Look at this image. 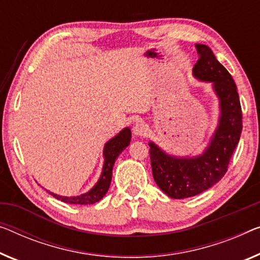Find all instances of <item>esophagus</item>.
<instances>
[{
    "mask_svg": "<svg viewBox=\"0 0 260 260\" xmlns=\"http://www.w3.org/2000/svg\"><path fill=\"white\" fill-rule=\"evenodd\" d=\"M147 131H148V126L145 121H137L133 126V133L138 137H143V135L147 134Z\"/></svg>",
    "mask_w": 260,
    "mask_h": 260,
    "instance_id": "34e87169",
    "label": "esophagus"
}]
</instances>
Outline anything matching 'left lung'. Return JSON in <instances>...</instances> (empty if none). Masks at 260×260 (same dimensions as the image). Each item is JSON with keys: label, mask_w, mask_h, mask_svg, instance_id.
<instances>
[{"label": "left lung", "mask_w": 260, "mask_h": 260, "mask_svg": "<svg viewBox=\"0 0 260 260\" xmlns=\"http://www.w3.org/2000/svg\"><path fill=\"white\" fill-rule=\"evenodd\" d=\"M196 49L199 60L192 72L199 79L214 83L222 111L218 128L208 149L199 157H172L149 143L155 182L169 197L179 200L203 192L225 175L243 128L241 102L229 71L216 59L209 46L197 44Z\"/></svg>", "instance_id": "1"}]
</instances>
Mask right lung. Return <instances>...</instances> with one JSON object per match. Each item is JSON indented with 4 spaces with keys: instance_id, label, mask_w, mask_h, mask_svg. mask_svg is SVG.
<instances>
[{
    "instance_id": "1",
    "label": "right lung",
    "mask_w": 260,
    "mask_h": 260,
    "mask_svg": "<svg viewBox=\"0 0 260 260\" xmlns=\"http://www.w3.org/2000/svg\"><path fill=\"white\" fill-rule=\"evenodd\" d=\"M131 141V131L129 128H125L120 132L117 137L112 139L105 145L104 148V156H105V165L103 168V174L100 180L90 191L84 193V195L76 197H63L56 193L50 192L55 199L61 201V202L70 204H93L99 202L100 200L105 196L108 188H110L112 180V169H113L114 162L119 156V154L129 145Z\"/></svg>"
}]
</instances>
